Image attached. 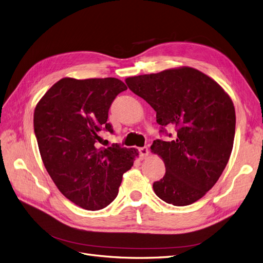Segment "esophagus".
I'll use <instances>...</instances> for the list:
<instances>
[{
	"label": "esophagus",
	"mask_w": 263,
	"mask_h": 263,
	"mask_svg": "<svg viewBox=\"0 0 263 263\" xmlns=\"http://www.w3.org/2000/svg\"><path fill=\"white\" fill-rule=\"evenodd\" d=\"M139 152H140V156L142 157V159L145 158V157H147L148 156V153H149L148 152V147H146V146L139 148Z\"/></svg>",
	"instance_id": "esophagus-1"
}]
</instances>
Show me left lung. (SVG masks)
<instances>
[{
  "label": "left lung",
  "instance_id": "left-lung-1",
  "mask_svg": "<svg viewBox=\"0 0 263 263\" xmlns=\"http://www.w3.org/2000/svg\"><path fill=\"white\" fill-rule=\"evenodd\" d=\"M126 85L156 111L160 133L151 149L162 158L166 174L153 189L173 206L200 199L217 183L230 159L235 135L231 97L210 77L191 67L125 79ZM166 127H174L172 136Z\"/></svg>",
  "mask_w": 263,
  "mask_h": 263
}]
</instances>
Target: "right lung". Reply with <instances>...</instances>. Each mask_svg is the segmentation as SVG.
<instances>
[{
	"mask_svg": "<svg viewBox=\"0 0 263 263\" xmlns=\"http://www.w3.org/2000/svg\"><path fill=\"white\" fill-rule=\"evenodd\" d=\"M125 90L116 78H63L34 109V134L45 169L63 195L83 209L108 206L139 155L118 144L97 147L101 131L114 132L108 111Z\"/></svg>",
	"mask_w": 263,
	"mask_h": 263,
	"instance_id": "1",
	"label": "right lung"
}]
</instances>
